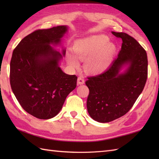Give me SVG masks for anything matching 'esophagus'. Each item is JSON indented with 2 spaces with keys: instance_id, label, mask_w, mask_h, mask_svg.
<instances>
[{
  "instance_id": "obj_1",
  "label": "esophagus",
  "mask_w": 159,
  "mask_h": 159,
  "mask_svg": "<svg viewBox=\"0 0 159 159\" xmlns=\"http://www.w3.org/2000/svg\"><path fill=\"white\" fill-rule=\"evenodd\" d=\"M77 83L79 85H83V84L85 83V79H84L83 76H80L78 77V80H77Z\"/></svg>"
}]
</instances>
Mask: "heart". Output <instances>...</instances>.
Instances as JSON below:
<instances>
[{"mask_svg": "<svg viewBox=\"0 0 159 159\" xmlns=\"http://www.w3.org/2000/svg\"><path fill=\"white\" fill-rule=\"evenodd\" d=\"M74 52L67 54V61L73 67L80 65L79 60H85L87 72L99 74L105 71L112 61L116 46L109 42V38L104 35H93L79 40L74 43Z\"/></svg>", "mask_w": 159, "mask_h": 159, "instance_id": "obj_1", "label": "heart"}]
</instances>
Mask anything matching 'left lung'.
<instances>
[{
    "label": "left lung",
    "mask_w": 159,
    "mask_h": 159,
    "mask_svg": "<svg viewBox=\"0 0 159 159\" xmlns=\"http://www.w3.org/2000/svg\"><path fill=\"white\" fill-rule=\"evenodd\" d=\"M122 39L117 58L102 74L87 77L89 89L87 100L91 117L106 123L117 119L130 111L146 85L148 78V57L145 49L126 33L112 32ZM126 64L129 67L119 74Z\"/></svg>",
    "instance_id": "8db88e82"
}]
</instances>
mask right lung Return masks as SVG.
Instances as JSON below:
<instances>
[{"label": "right lung", "mask_w": 159, "mask_h": 159, "mask_svg": "<svg viewBox=\"0 0 159 159\" xmlns=\"http://www.w3.org/2000/svg\"><path fill=\"white\" fill-rule=\"evenodd\" d=\"M66 26L38 29L24 38L13 50L10 62V85L18 102L38 119L56 116L67 95L76 87L77 76L59 67L62 55L50 43H58ZM65 55L66 50H63Z\"/></svg>", "instance_id": "obj_1"}]
</instances>
